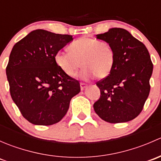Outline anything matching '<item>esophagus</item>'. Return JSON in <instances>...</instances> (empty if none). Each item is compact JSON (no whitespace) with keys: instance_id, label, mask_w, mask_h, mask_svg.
Here are the masks:
<instances>
[{"instance_id":"34e87169","label":"esophagus","mask_w":161,"mask_h":161,"mask_svg":"<svg viewBox=\"0 0 161 161\" xmlns=\"http://www.w3.org/2000/svg\"><path fill=\"white\" fill-rule=\"evenodd\" d=\"M86 87V85L85 83H80V88H81V90H83Z\"/></svg>"}]
</instances>
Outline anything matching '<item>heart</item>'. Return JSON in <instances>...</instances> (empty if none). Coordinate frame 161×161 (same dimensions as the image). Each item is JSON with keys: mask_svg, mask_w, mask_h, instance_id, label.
<instances>
[{"mask_svg": "<svg viewBox=\"0 0 161 161\" xmlns=\"http://www.w3.org/2000/svg\"><path fill=\"white\" fill-rule=\"evenodd\" d=\"M69 51L59 50L54 57L55 62L66 75H76L80 73L82 80H90L95 76L104 79L110 75L115 62V52L107 42L84 36L75 40L69 46Z\"/></svg>", "mask_w": 161, "mask_h": 161, "instance_id": "obj_1", "label": "heart"}]
</instances>
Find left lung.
Segmentation results:
<instances>
[{
    "label": "left lung",
    "instance_id": "left-lung-1",
    "mask_svg": "<svg viewBox=\"0 0 161 161\" xmlns=\"http://www.w3.org/2000/svg\"><path fill=\"white\" fill-rule=\"evenodd\" d=\"M97 39L113 47L115 62L109 75L97 82L100 97L94 103V111L107 122H127L140 114L150 93L153 68L150 53L124 29H110Z\"/></svg>",
    "mask_w": 161,
    "mask_h": 161
}]
</instances>
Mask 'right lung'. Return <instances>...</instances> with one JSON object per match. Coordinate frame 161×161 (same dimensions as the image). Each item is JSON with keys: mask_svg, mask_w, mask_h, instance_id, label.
Returning a JSON list of instances; mask_svg holds the SVG:
<instances>
[{"mask_svg": "<svg viewBox=\"0 0 161 161\" xmlns=\"http://www.w3.org/2000/svg\"><path fill=\"white\" fill-rule=\"evenodd\" d=\"M72 40L71 35L36 30L11 50L6 68L11 98L32 124L59 122L71 99L80 92L79 81L66 75L54 60L57 52Z\"/></svg>", "mask_w": 161, "mask_h": 161, "instance_id": "right-lung-1", "label": "right lung"}]
</instances>
